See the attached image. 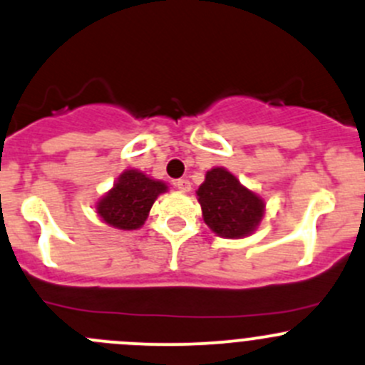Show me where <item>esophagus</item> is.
<instances>
[{
    "label": "esophagus",
    "instance_id": "34e87169",
    "mask_svg": "<svg viewBox=\"0 0 365 365\" xmlns=\"http://www.w3.org/2000/svg\"><path fill=\"white\" fill-rule=\"evenodd\" d=\"M175 187L178 190H182V192H189L190 182L187 178H180V180H176V182H175Z\"/></svg>",
    "mask_w": 365,
    "mask_h": 365
}]
</instances>
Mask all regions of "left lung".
<instances>
[{
    "label": "left lung",
    "mask_w": 365,
    "mask_h": 365,
    "mask_svg": "<svg viewBox=\"0 0 365 365\" xmlns=\"http://www.w3.org/2000/svg\"><path fill=\"white\" fill-rule=\"evenodd\" d=\"M197 197L205 222L212 232L228 239L246 237L264 215V201L222 168L207 173L197 189Z\"/></svg>",
    "instance_id": "1"
}]
</instances>
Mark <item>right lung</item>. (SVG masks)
Instances as JSON below:
<instances>
[{
  "mask_svg": "<svg viewBox=\"0 0 365 365\" xmlns=\"http://www.w3.org/2000/svg\"><path fill=\"white\" fill-rule=\"evenodd\" d=\"M165 189V183L155 182L135 169H128L123 173L114 189L100 200L98 214L114 228L137 230L144 225L151 205Z\"/></svg>",
  "mask_w": 365,
  "mask_h": 365,
  "instance_id": "add662e5",
  "label": "right lung"
}]
</instances>
